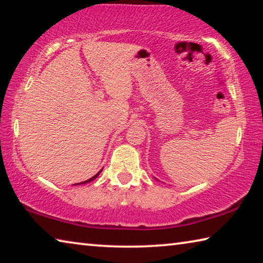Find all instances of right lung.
Segmentation results:
<instances>
[{
    "instance_id": "right-lung-1",
    "label": "right lung",
    "mask_w": 263,
    "mask_h": 263,
    "mask_svg": "<svg viewBox=\"0 0 263 263\" xmlns=\"http://www.w3.org/2000/svg\"><path fill=\"white\" fill-rule=\"evenodd\" d=\"M101 172H102V169H101V171H100L99 173H97V174H96V175H94V176H92V177H91V179H89V180H87V181H84V182H80V183H77V184H74V185H78V184H84V183H88V182H91L92 180H95V179H96V177H97V176H99V175L101 174Z\"/></svg>"
}]
</instances>
